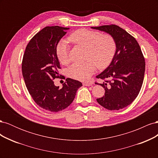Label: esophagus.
Here are the masks:
<instances>
[{
  "instance_id": "1",
  "label": "esophagus",
  "mask_w": 158,
  "mask_h": 158,
  "mask_svg": "<svg viewBox=\"0 0 158 158\" xmlns=\"http://www.w3.org/2000/svg\"><path fill=\"white\" fill-rule=\"evenodd\" d=\"M83 85H85V86H90V85H92V83L90 82H84Z\"/></svg>"
}]
</instances>
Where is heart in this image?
<instances>
[{"label":"heart","mask_w":158,"mask_h":158,"mask_svg":"<svg viewBox=\"0 0 158 158\" xmlns=\"http://www.w3.org/2000/svg\"><path fill=\"white\" fill-rule=\"evenodd\" d=\"M68 40L72 44L85 49L84 63H75L67 69L69 77L81 81L89 79L95 70L106 68L111 63L116 52V42L109 34H103L86 29H80L73 32ZM70 45L66 40L60 41L56 46V56L60 63L69 61Z\"/></svg>","instance_id":"b5f03b06"}]
</instances>
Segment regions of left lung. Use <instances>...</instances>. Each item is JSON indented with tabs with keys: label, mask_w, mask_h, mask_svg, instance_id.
I'll list each match as a JSON object with an SVG mask.
<instances>
[{
	"label": "left lung",
	"mask_w": 158,
	"mask_h": 158,
	"mask_svg": "<svg viewBox=\"0 0 158 158\" xmlns=\"http://www.w3.org/2000/svg\"><path fill=\"white\" fill-rule=\"evenodd\" d=\"M111 35L116 42V52L111 63L96 78L104 80L99 84L105 95L98 103L111 111L129 106L139 94L144 80L145 60L135 38L116 25L92 27Z\"/></svg>",
	"instance_id": "obj_1"
}]
</instances>
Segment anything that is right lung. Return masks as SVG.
<instances>
[{
	"instance_id": "right-lung-1",
	"label": "right lung",
	"mask_w": 158,
	"mask_h": 158,
	"mask_svg": "<svg viewBox=\"0 0 158 158\" xmlns=\"http://www.w3.org/2000/svg\"><path fill=\"white\" fill-rule=\"evenodd\" d=\"M68 30L58 26L44 27L28 43L23 56L22 75L28 92L38 106L51 112L69 107L82 86L79 81L66 78L59 88L52 80L59 77L60 69L56 46Z\"/></svg>"
}]
</instances>
